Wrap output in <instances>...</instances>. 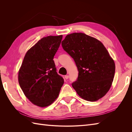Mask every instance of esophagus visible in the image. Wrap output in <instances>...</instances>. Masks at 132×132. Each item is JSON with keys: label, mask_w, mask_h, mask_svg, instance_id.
<instances>
[{"label": "esophagus", "mask_w": 132, "mask_h": 132, "mask_svg": "<svg viewBox=\"0 0 132 132\" xmlns=\"http://www.w3.org/2000/svg\"><path fill=\"white\" fill-rule=\"evenodd\" d=\"M65 79H68L69 78V75H65Z\"/></svg>", "instance_id": "obj_1"}]
</instances>
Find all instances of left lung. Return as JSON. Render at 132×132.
Returning <instances> with one entry per match:
<instances>
[{
    "label": "left lung",
    "instance_id": "obj_1",
    "mask_svg": "<svg viewBox=\"0 0 132 132\" xmlns=\"http://www.w3.org/2000/svg\"><path fill=\"white\" fill-rule=\"evenodd\" d=\"M62 46L78 68V79L71 85L79 96L91 102L104 96L113 80L115 64L103 44L85 34L73 33Z\"/></svg>",
    "mask_w": 132,
    "mask_h": 132
}]
</instances>
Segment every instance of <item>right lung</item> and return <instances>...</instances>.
<instances>
[{
    "instance_id": "1",
    "label": "right lung",
    "mask_w": 132,
    "mask_h": 132,
    "mask_svg": "<svg viewBox=\"0 0 132 132\" xmlns=\"http://www.w3.org/2000/svg\"><path fill=\"white\" fill-rule=\"evenodd\" d=\"M62 37L59 35L41 38L27 52L19 71V83L23 94L39 107L51 105L64 84L53 60Z\"/></svg>"
}]
</instances>
